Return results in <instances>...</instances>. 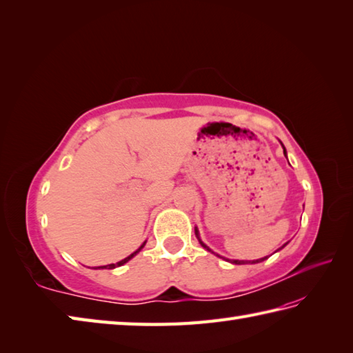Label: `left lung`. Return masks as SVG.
I'll return each mask as SVG.
<instances>
[{
  "label": "left lung",
  "instance_id": "obj_1",
  "mask_svg": "<svg viewBox=\"0 0 353 353\" xmlns=\"http://www.w3.org/2000/svg\"><path fill=\"white\" fill-rule=\"evenodd\" d=\"M283 152H285V148H283ZM196 235H197V238H199V230H197V229H196ZM199 241H200V238H199ZM200 244H201V245H203L206 250H209V252H211V249H209V247H208L206 244H203V243H201V241H200ZM282 247H283V245H282ZM282 247H281V249H282ZM264 259H267V258H261V259H256V261H253V262H252V264H256V262H262V261H264ZM234 264H238V265H239V264H249V261H234Z\"/></svg>",
  "mask_w": 353,
  "mask_h": 353
}]
</instances>
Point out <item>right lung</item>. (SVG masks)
<instances>
[{"label": "right lung", "mask_w": 353, "mask_h": 353, "mask_svg": "<svg viewBox=\"0 0 353 353\" xmlns=\"http://www.w3.org/2000/svg\"><path fill=\"white\" fill-rule=\"evenodd\" d=\"M144 245H145V243H144V244H142V245L139 247V249H138L137 252H133V253L130 254V256H127V258H124L123 261H119V262H117V264H109V265H104V267H99V268H115V267H119V265H123V264H125V262H127V261H129V259H132V258L134 256V254H137V253H138V252H139V250H141V249H142V247H144Z\"/></svg>", "instance_id": "1"}]
</instances>
